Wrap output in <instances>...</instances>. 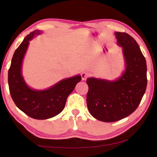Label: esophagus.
<instances>
[{"label":"esophagus","instance_id":"34e87169","mask_svg":"<svg viewBox=\"0 0 157 157\" xmlns=\"http://www.w3.org/2000/svg\"><path fill=\"white\" fill-rule=\"evenodd\" d=\"M90 76V73L89 72H87V71H83L81 73V77H82V80H85V79H86L88 77Z\"/></svg>","mask_w":157,"mask_h":157}]
</instances>
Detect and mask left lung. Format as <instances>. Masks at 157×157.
Segmentation results:
<instances>
[{"mask_svg": "<svg viewBox=\"0 0 157 157\" xmlns=\"http://www.w3.org/2000/svg\"><path fill=\"white\" fill-rule=\"evenodd\" d=\"M123 48L125 70L114 81L95 78L86 79V103L97 120L110 123L129 116L139 107L147 86V64L137 42L127 33L116 32Z\"/></svg>", "mask_w": 157, "mask_h": 157, "instance_id": "8db88e82", "label": "left lung"}]
</instances>
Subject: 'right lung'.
Instances as JSON below:
<instances>
[{
    "label": "right lung",
    "instance_id": "obj_1",
    "mask_svg": "<svg viewBox=\"0 0 157 157\" xmlns=\"http://www.w3.org/2000/svg\"><path fill=\"white\" fill-rule=\"evenodd\" d=\"M41 33L36 30L25 36L15 50L8 71L10 92L15 105L26 115L37 120L52 118L62 112L68 96L82 79L79 75L63 79L45 90L33 89L28 86L21 73L23 60L29 42Z\"/></svg>",
    "mask_w": 157,
    "mask_h": 157
}]
</instances>
